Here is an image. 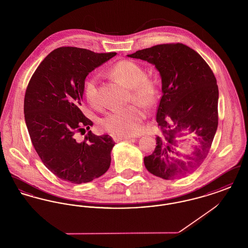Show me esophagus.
Listing matches in <instances>:
<instances>
[{
  "mask_svg": "<svg viewBox=\"0 0 248 248\" xmlns=\"http://www.w3.org/2000/svg\"><path fill=\"white\" fill-rule=\"evenodd\" d=\"M113 140L115 142L121 141V140H130V137H118V136H114L112 137Z\"/></svg>",
  "mask_w": 248,
  "mask_h": 248,
  "instance_id": "34e87169",
  "label": "esophagus"
}]
</instances>
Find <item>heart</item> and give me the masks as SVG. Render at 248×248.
I'll return each mask as SVG.
<instances>
[{
    "label": "heart",
    "mask_w": 248,
    "mask_h": 248,
    "mask_svg": "<svg viewBox=\"0 0 248 248\" xmlns=\"http://www.w3.org/2000/svg\"><path fill=\"white\" fill-rule=\"evenodd\" d=\"M108 73L110 77L123 83L130 90L129 101H136L144 107L154 105L158 96L155 81L146 75L140 64L133 60H121L112 65ZM97 80L95 76L88 77L83 84V94L91 105L97 103ZM145 110L140 104H132L124 108L107 112L99 120L100 126L108 133L128 137L138 134L141 129Z\"/></svg>",
    "instance_id": "obj_1"
}]
</instances>
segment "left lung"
<instances>
[{
  "label": "left lung",
  "instance_id": "1",
  "mask_svg": "<svg viewBox=\"0 0 248 248\" xmlns=\"http://www.w3.org/2000/svg\"><path fill=\"white\" fill-rule=\"evenodd\" d=\"M155 65L162 78V97L156 121L154 153L144 157L147 170L156 177H185L202 164L217 128L218 87L208 64L193 49L180 44H164L127 55ZM193 132L192 154L181 157L175 137Z\"/></svg>",
  "mask_w": 248,
  "mask_h": 248
}]
</instances>
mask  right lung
<instances>
[{
	"mask_svg": "<svg viewBox=\"0 0 248 248\" xmlns=\"http://www.w3.org/2000/svg\"><path fill=\"white\" fill-rule=\"evenodd\" d=\"M116 53L97 54L63 46L52 51L31 76L24 98L27 128L44 165L62 180L90 182L105 174L115 144L108 135L95 136L93 122L81 110L83 84L89 72ZM89 133L83 142L78 133Z\"/></svg>",
	"mask_w": 248,
	"mask_h": 248,
	"instance_id": "add662e5",
	"label": "right lung"
}]
</instances>
